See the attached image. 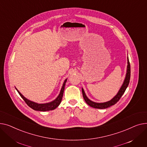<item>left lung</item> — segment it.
Instances as JSON below:
<instances>
[{"label":"left lung","instance_id":"obj_1","mask_svg":"<svg viewBox=\"0 0 147 147\" xmlns=\"http://www.w3.org/2000/svg\"><path fill=\"white\" fill-rule=\"evenodd\" d=\"M130 77H131V66H130V63H129V59L127 57V71H126V74L124 82L122 85V87H120L117 94L113 98H112L111 100H110L107 102H94V101H92L91 100H90L87 97V96L85 95L84 89L82 88V95H83V97L84 98V100L86 102H87V104L88 105L90 106H91L93 108H96V109H104L110 107V106H113V105H115L116 103L120 100V98H121L122 95L124 94L126 89L127 88V86L129 85V81H130Z\"/></svg>","mask_w":147,"mask_h":147}]
</instances>
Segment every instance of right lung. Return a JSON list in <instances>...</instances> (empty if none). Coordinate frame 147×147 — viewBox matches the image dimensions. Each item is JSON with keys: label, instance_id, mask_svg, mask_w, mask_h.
<instances>
[{"label": "right lung", "instance_id": "right-lung-1", "mask_svg": "<svg viewBox=\"0 0 147 147\" xmlns=\"http://www.w3.org/2000/svg\"><path fill=\"white\" fill-rule=\"evenodd\" d=\"M67 81V79H66L63 82V86L62 87L61 90H60V94L57 97L53 100V101L47 102V103H45V104H38V103L33 102L32 101H30L28 100L27 98H26L25 97L23 96V95L16 88V90L18 91L19 94L20 95V96L22 98V99L25 101V102L27 103V105L32 109L34 110H37V111H49V110H52L55 109L56 107L59 106V105L60 104L61 102L62 97H63V92L65 90V83Z\"/></svg>", "mask_w": 147, "mask_h": 147}]
</instances>
